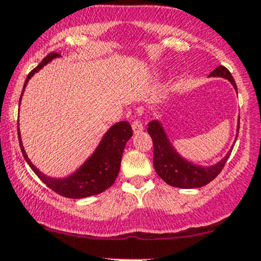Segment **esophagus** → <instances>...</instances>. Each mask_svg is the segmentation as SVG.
Returning a JSON list of instances; mask_svg holds the SVG:
<instances>
[{
  "label": "esophagus",
  "mask_w": 261,
  "mask_h": 261,
  "mask_svg": "<svg viewBox=\"0 0 261 261\" xmlns=\"http://www.w3.org/2000/svg\"><path fill=\"white\" fill-rule=\"evenodd\" d=\"M143 128H144V126H143V123H141V121H139V120L134 121V122H133L134 134L141 133V131H143Z\"/></svg>",
  "instance_id": "obj_1"
}]
</instances>
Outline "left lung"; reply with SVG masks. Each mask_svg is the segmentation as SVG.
<instances>
[{
    "label": "left lung",
    "mask_w": 261,
    "mask_h": 261,
    "mask_svg": "<svg viewBox=\"0 0 261 261\" xmlns=\"http://www.w3.org/2000/svg\"><path fill=\"white\" fill-rule=\"evenodd\" d=\"M210 77L225 78L232 84L235 91H238L232 75L225 67H217L210 74ZM239 126H240V118L238 122V133ZM147 133L152 139V145H154L152 163H154V168L158 175L167 184L177 187V188H199V187H203L212 181L225 167L233 147L231 146L230 151L216 164L199 165L193 162H189L177 151L159 120H152L147 123ZM236 138H238V134H236Z\"/></svg>",
    "instance_id": "1"
}]
</instances>
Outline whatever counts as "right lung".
Instances as JSON below:
<instances>
[{"mask_svg":"<svg viewBox=\"0 0 261 261\" xmlns=\"http://www.w3.org/2000/svg\"><path fill=\"white\" fill-rule=\"evenodd\" d=\"M57 58H60L58 53H50V54L44 58L43 62L35 69L29 73L25 84H23L20 102L21 98H22L25 87L28 86V82L30 81V78L35 73H38L39 70L43 69L53 59H57ZM17 133L18 143H20L21 151H22L26 163L33 169V172L40 178L43 183H45L50 189H53V191L57 192L58 194L63 197H68V198H86V197L96 196V194L102 193V192L106 191L107 188H110L115 183L118 172H120L123 149H125L126 143L133 136V128H131L130 123L127 121H120V122L112 125L106 131V134L102 136L101 141H99V144L94 149V151L92 152L91 156L77 170H74L72 174L63 178H53L40 172L31 163V160L28 158L25 149H23L18 125Z\"/></svg>","mask_w":261,"mask_h":261,"instance_id":"right-lung-1","label":"right lung"}]
</instances>
